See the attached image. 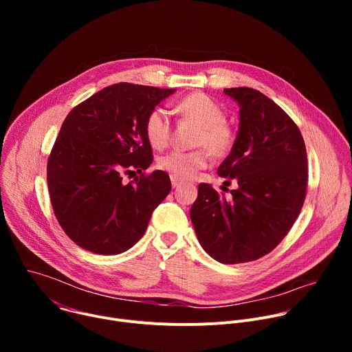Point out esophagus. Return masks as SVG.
I'll use <instances>...</instances> for the list:
<instances>
[{
	"mask_svg": "<svg viewBox=\"0 0 352 352\" xmlns=\"http://www.w3.org/2000/svg\"><path fill=\"white\" fill-rule=\"evenodd\" d=\"M171 184H173L174 188H177V186L181 185V181L178 178H175V177H171Z\"/></svg>",
	"mask_w": 352,
	"mask_h": 352,
	"instance_id": "34e87169",
	"label": "esophagus"
}]
</instances>
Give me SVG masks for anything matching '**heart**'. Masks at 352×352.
<instances>
[{"label":"heart","mask_w":352,"mask_h":352,"mask_svg":"<svg viewBox=\"0 0 352 352\" xmlns=\"http://www.w3.org/2000/svg\"><path fill=\"white\" fill-rule=\"evenodd\" d=\"M175 111L199 126L195 144L202 146L190 152H173L159 159V167L178 179H190L214 157H226L235 146L236 131L226 121L224 110L205 93H190L175 103ZM171 121L163 109H153L144 120V135L155 148H164L171 138Z\"/></svg>","instance_id":"heart-1"}]
</instances>
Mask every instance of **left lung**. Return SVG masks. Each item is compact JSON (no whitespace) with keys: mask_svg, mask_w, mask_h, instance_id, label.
<instances>
[{"mask_svg":"<svg viewBox=\"0 0 352 352\" xmlns=\"http://www.w3.org/2000/svg\"><path fill=\"white\" fill-rule=\"evenodd\" d=\"M224 93L239 104V131L228 157L217 170L235 181L226 197L199 184L190 208L197 239L220 263L256 261L283 241L304 206L308 157L302 135L272 98L252 87Z\"/></svg>","mask_w":352,"mask_h":352,"instance_id":"8db88e82","label":"left lung"}]
</instances>
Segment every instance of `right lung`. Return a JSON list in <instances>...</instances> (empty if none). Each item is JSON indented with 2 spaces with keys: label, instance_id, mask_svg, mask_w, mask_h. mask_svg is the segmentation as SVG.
<instances>
[{
  "label": "right lung",
  "instance_id": "right-lung-1",
  "mask_svg": "<svg viewBox=\"0 0 352 352\" xmlns=\"http://www.w3.org/2000/svg\"><path fill=\"white\" fill-rule=\"evenodd\" d=\"M174 90L120 82L64 120L47 160V185L61 228L80 248L98 255L124 252L170 193L167 173H143L153 162L144 120ZM135 170L139 177L122 181Z\"/></svg>",
  "mask_w": 352,
  "mask_h": 352
}]
</instances>
